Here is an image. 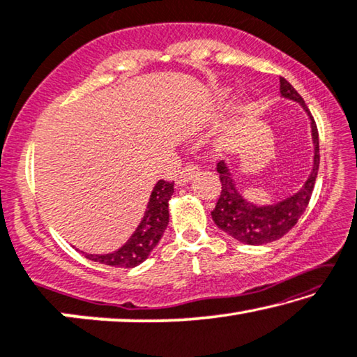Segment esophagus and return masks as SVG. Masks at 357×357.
I'll list each match as a JSON object with an SVG mask.
<instances>
[{"label": "esophagus", "instance_id": "1", "mask_svg": "<svg viewBox=\"0 0 357 357\" xmlns=\"http://www.w3.org/2000/svg\"><path fill=\"white\" fill-rule=\"evenodd\" d=\"M197 172H199V168H197V165H195L194 162L185 163L184 168L181 169V172L178 173L176 183H178L179 185H184L185 183H189V181L195 176Z\"/></svg>", "mask_w": 357, "mask_h": 357}]
</instances>
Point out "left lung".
Segmentation results:
<instances>
[{
    "mask_svg": "<svg viewBox=\"0 0 357 357\" xmlns=\"http://www.w3.org/2000/svg\"><path fill=\"white\" fill-rule=\"evenodd\" d=\"M280 94L287 99L300 102L311 119L312 142H314V165H312V172L310 178L306 179V183L303 184V188L296 194L287 197L285 200L278 202V204L258 206L250 204L238 192L227 165L222 160L216 165V172L220 173L221 181V194L216 202L215 210L211 211V218L220 229L229 234L236 241L248 243V245H264V243L274 242L284 237L305 213L317 178L321 155H319V132L316 121L301 96L282 77Z\"/></svg>",
    "mask_w": 357,
    "mask_h": 357,
    "instance_id": "left-lung-1",
    "label": "left lung"
}]
</instances>
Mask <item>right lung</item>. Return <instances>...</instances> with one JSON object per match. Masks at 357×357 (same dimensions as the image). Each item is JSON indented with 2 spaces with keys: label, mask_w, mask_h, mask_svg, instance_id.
I'll list each match as a JSON object with an SVG mask.
<instances>
[{
  "label": "right lung",
  "mask_w": 357,
  "mask_h": 357,
  "mask_svg": "<svg viewBox=\"0 0 357 357\" xmlns=\"http://www.w3.org/2000/svg\"><path fill=\"white\" fill-rule=\"evenodd\" d=\"M173 192L174 183H168L165 179L158 181L149 199L144 218L125 245L107 255L84 253V257L91 261L114 266V268H135L141 264L160 242L167 229L169 220L168 200L172 199Z\"/></svg>",
  "instance_id": "right-lung-1"
}]
</instances>
